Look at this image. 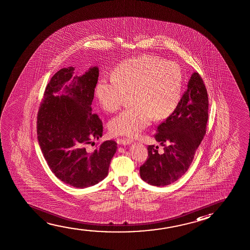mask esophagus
<instances>
[{
  "instance_id": "obj_1",
  "label": "esophagus",
  "mask_w": 250,
  "mask_h": 250,
  "mask_svg": "<svg viewBox=\"0 0 250 250\" xmlns=\"http://www.w3.org/2000/svg\"><path fill=\"white\" fill-rule=\"evenodd\" d=\"M133 143V140L128 139V138H123L120 140V144L123 145H130Z\"/></svg>"
}]
</instances>
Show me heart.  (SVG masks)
I'll return each mask as SVG.
<instances>
[{
    "mask_svg": "<svg viewBox=\"0 0 250 250\" xmlns=\"http://www.w3.org/2000/svg\"><path fill=\"white\" fill-rule=\"evenodd\" d=\"M112 77L98 79L94 94L102 108L115 112L131 93V105L109 123L111 132L137 137L157 120L167 119L181 101L183 73L179 64L145 55L124 61L113 69Z\"/></svg>",
    "mask_w": 250,
    "mask_h": 250,
    "instance_id": "heart-1",
    "label": "heart"
}]
</instances>
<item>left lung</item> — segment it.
Listing matches in <instances>:
<instances>
[{"instance_id": "8db88e82", "label": "left lung", "mask_w": 250, "mask_h": 250, "mask_svg": "<svg viewBox=\"0 0 250 250\" xmlns=\"http://www.w3.org/2000/svg\"><path fill=\"white\" fill-rule=\"evenodd\" d=\"M207 120V88L199 73H192L177 107L157 127L155 138L163 146V154L158 153V146H148V159L139 171L142 180L163 187L180 179L206 134Z\"/></svg>"}]
</instances>
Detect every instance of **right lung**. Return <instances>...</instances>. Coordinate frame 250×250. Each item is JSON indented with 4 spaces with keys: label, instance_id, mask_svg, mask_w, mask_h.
<instances>
[{
    "label": "right lung",
    "instance_id": "obj_1",
    "mask_svg": "<svg viewBox=\"0 0 250 250\" xmlns=\"http://www.w3.org/2000/svg\"><path fill=\"white\" fill-rule=\"evenodd\" d=\"M74 67L63 68L51 77L38 112V140L52 173L66 184L85 188L108 174L117 150L115 142H103L94 152L84 145L102 138V120L93 114L92 102L99 68L92 66L83 76Z\"/></svg>",
    "mask_w": 250,
    "mask_h": 250
}]
</instances>
